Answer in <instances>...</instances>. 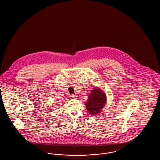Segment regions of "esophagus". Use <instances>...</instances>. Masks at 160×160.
Returning a JSON list of instances; mask_svg holds the SVG:
<instances>
[{
	"label": "esophagus",
	"instance_id": "1",
	"mask_svg": "<svg viewBox=\"0 0 160 160\" xmlns=\"http://www.w3.org/2000/svg\"><path fill=\"white\" fill-rule=\"evenodd\" d=\"M76 95H74V94H72V95H70V98H72V99L76 98Z\"/></svg>",
	"mask_w": 160,
	"mask_h": 160
}]
</instances>
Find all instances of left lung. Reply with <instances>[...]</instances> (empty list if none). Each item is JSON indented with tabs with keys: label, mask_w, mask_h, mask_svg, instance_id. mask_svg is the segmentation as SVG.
I'll list each match as a JSON object with an SVG mask.
<instances>
[{
	"label": "left lung",
	"mask_w": 160,
	"mask_h": 160,
	"mask_svg": "<svg viewBox=\"0 0 160 160\" xmlns=\"http://www.w3.org/2000/svg\"><path fill=\"white\" fill-rule=\"evenodd\" d=\"M106 101V95L99 89H93L89 94L86 107L91 114H97L104 107Z\"/></svg>",
	"instance_id": "8db88e82"
}]
</instances>
